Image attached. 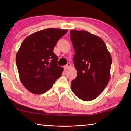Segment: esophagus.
I'll return each instance as SVG.
<instances>
[{"label": "esophagus", "mask_w": 131, "mask_h": 131, "mask_svg": "<svg viewBox=\"0 0 131 131\" xmlns=\"http://www.w3.org/2000/svg\"><path fill=\"white\" fill-rule=\"evenodd\" d=\"M71 66L72 65H71L70 63H67V65L64 66V69L66 70V69H69L70 67H71Z\"/></svg>", "instance_id": "34e87169"}]
</instances>
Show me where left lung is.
I'll list each match as a JSON object with an SVG mask.
<instances>
[{
    "mask_svg": "<svg viewBox=\"0 0 131 131\" xmlns=\"http://www.w3.org/2000/svg\"><path fill=\"white\" fill-rule=\"evenodd\" d=\"M70 36L77 72L76 79L71 82V88L81 100H94L109 81L112 57L101 37L85 30H70Z\"/></svg>",
    "mask_w": 131,
    "mask_h": 131,
    "instance_id": "left-lung-1",
    "label": "left lung"
}]
</instances>
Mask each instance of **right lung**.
Masks as SVG:
<instances>
[{"instance_id":"obj_1","label":"right lung","mask_w":131,"mask_h":131,"mask_svg":"<svg viewBox=\"0 0 131 131\" xmlns=\"http://www.w3.org/2000/svg\"><path fill=\"white\" fill-rule=\"evenodd\" d=\"M68 30L48 28L30 35L24 40L16 55L19 79L26 90L41 94L50 90L61 76L63 68L57 65L53 50Z\"/></svg>"}]
</instances>
